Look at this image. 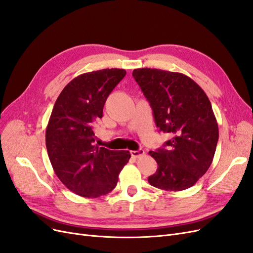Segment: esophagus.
Masks as SVG:
<instances>
[{
	"label": "esophagus",
	"instance_id": "1",
	"mask_svg": "<svg viewBox=\"0 0 253 253\" xmlns=\"http://www.w3.org/2000/svg\"><path fill=\"white\" fill-rule=\"evenodd\" d=\"M131 155H132L133 157H135V158L140 157V156L144 155V151L141 150V149L138 150V151H131Z\"/></svg>",
	"mask_w": 253,
	"mask_h": 253
}]
</instances>
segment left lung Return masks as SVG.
Returning <instances> with one entry per match:
<instances>
[{
  "label": "left lung",
  "mask_w": 253,
  "mask_h": 253,
  "mask_svg": "<svg viewBox=\"0 0 253 253\" xmlns=\"http://www.w3.org/2000/svg\"><path fill=\"white\" fill-rule=\"evenodd\" d=\"M133 77L150 102L159 131L172 135L164 148L149 152L158 165L148 178L150 185L166 191L192 187L211 166L218 140L209 98L180 73L136 68Z\"/></svg>",
  "instance_id": "left-lung-1"
}]
</instances>
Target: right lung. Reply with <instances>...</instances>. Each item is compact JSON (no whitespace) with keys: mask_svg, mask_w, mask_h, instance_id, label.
<instances>
[{"mask_svg":"<svg viewBox=\"0 0 253 253\" xmlns=\"http://www.w3.org/2000/svg\"><path fill=\"white\" fill-rule=\"evenodd\" d=\"M126 72L105 68L82 74L61 91L45 134L46 149L58 178L72 192L95 198L116 187L118 175L131 154L94 144L93 126L103 106Z\"/></svg>","mask_w":253,"mask_h":253,"instance_id":"obj_1","label":"right lung"}]
</instances>
